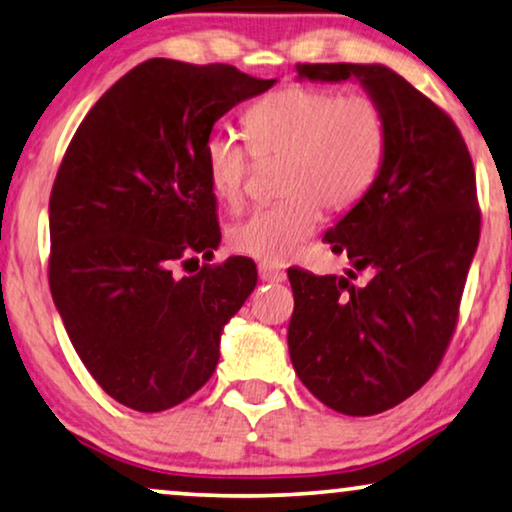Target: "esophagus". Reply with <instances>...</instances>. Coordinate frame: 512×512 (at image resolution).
<instances>
[{
	"instance_id": "1",
	"label": "esophagus",
	"mask_w": 512,
	"mask_h": 512,
	"mask_svg": "<svg viewBox=\"0 0 512 512\" xmlns=\"http://www.w3.org/2000/svg\"><path fill=\"white\" fill-rule=\"evenodd\" d=\"M258 277H261L263 282L277 284V282H284L286 272L275 268V265H270V263H261V265H258Z\"/></svg>"
}]
</instances>
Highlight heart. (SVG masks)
Masks as SVG:
<instances>
[{
	"label": "heart",
	"mask_w": 512,
	"mask_h": 512,
	"mask_svg": "<svg viewBox=\"0 0 512 512\" xmlns=\"http://www.w3.org/2000/svg\"><path fill=\"white\" fill-rule=\"evenodd\" d=\"M249 144L235 132H209L202 146L207 181L223 205L247 195L254 160L282 158L277 193L284 200L258 207L228 230L237 254L284 263L319 228L321 207L345 212L380 177L389 149V121L368 93L314 83H289L265 95L244 116Z\"/></svg>",
	"instance_id": "heart-1"
}]
</instances>
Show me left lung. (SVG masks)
Returning a JSON list of instances; mask_svg holds the SVG:
<instances>
[{
    "label": "left lung",
    "instance_id": "left-lung-1",
    "mask_svg": "<svg viewBox=\"0 0 512 512\" xmlns=\"http://www.w3.org/2000/svg\"><path fill=\"white\" fill-rule=\"evenodd\" d=\"M312 81H361L389 121L373 188L328 230L335 254L370 270L347 277L289 270V354L300 382L335 412L370 417L436 373L459 321L480 240L471 153L450 116L382 65L300 62Z\"/></svg>",
    "mask_w": 512,
    "mask_h": 512
}]
</instances>
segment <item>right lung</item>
Segmentation results:
<instances>
[{
	"label": "right lung",
	"instance_id": "right-lung-1",
	"mask_svg": "<svg viewBox=\"0 0 512 512\" xmlns=\"http://www.w3.org/2000/svg\"><path fill=\"white\" fill-rule=\"evenodd\" d=\"M272 86L233 65L151 58L95 102L62 156L48 284L83 366L132 410L172 408L212 377L223 326L258 282L244 256L188 263L212 261L221 240L205 139Z\"/></svg>",
	"mask_w": 512,
	"mask_h": 512
}]
</instances>
